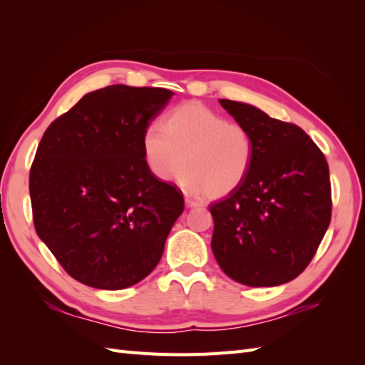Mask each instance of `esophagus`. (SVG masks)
Masks as SVG:
<instances>
[{"mask_svg":"<svg viewBox=\"0 0 365 365\" xmlns=\"http://www.w3.org/2000/svg\"><path fill=\"white\" fill-rule=\"evenodd\" d=\"M185 204H187V207H202L204 204L202 202H199V200H196V199H190V197H187L185 199Z\"/></svg>","mask_w":365,"mask_h":365,"instance_id":"34e87169","label":"esophagus"}]
</instances>
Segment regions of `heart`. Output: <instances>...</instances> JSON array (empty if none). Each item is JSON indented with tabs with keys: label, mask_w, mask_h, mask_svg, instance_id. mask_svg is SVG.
Segmentation results:
<instances>
[{
	"label": "heart",
	"mask_w": 365,
	"mask_h": 365,
	"mask_svg": "<svg viewBox=\"0 0 365 365\" xmlns=\"http://www.w3.org/2000/svg\"><path fill=\"white\" fill-rule=\"evenodd\" d=\"M145 165L160 180L178 169V183L192 195L222 197L245 182L252 166L254 141L245 125L227 122L210 108L191 102L177 106L165 123L143 135Z\"/></svg>",
	"instance_id": "obj_1"
}]
</instances>
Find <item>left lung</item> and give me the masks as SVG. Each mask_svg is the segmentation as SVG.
Listing matches in <instances>:
<instances>
[{"label": "left lung", "instance_id": "left-lung-1", "mask_svg": "<svg viewBox=\"0 0 365 365\" xmlns=\"http://www.w3.org/2000/svg\"><path fill=\"white\" fill-rule=\"evenodd\" d=\"M252 136L250 174L210 205L221 269L250 287L293 281L311 263L331 221L329 168L304 130L252 105L220 100Z\"/></svg>", "mask_w": 365, "mask_h": 365}]
</instances>
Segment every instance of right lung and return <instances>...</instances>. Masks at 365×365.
I'll list each match as a JSON object with an SVG mask.
<instances>
[{"instance_id": "add662e5", "label": "right lung", "mask_w": 365, "mask_h": 365, "mask_svg": "<svg viewBox=\"0 0 365 365\" xmlns=\"http://www.w3.org/2000/svg\"><path fill=\"white\" fill-rule=\"evenodd\" d=\"M174 96L113 84L50 123L29 170L38 238L76 281L122 290L149 276L165 251L183 195L158 180L143 135Z\"/></svg>"}]
</instances>
